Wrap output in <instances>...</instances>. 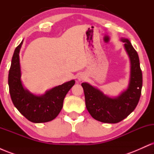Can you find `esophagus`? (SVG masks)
<instances>
[{"label": "esophagus", "instance_id": "1", "mask_svg": "<svg viewBox=\"0 0 154 154\" xmlns=\"http://www.w3.org/2000/svg\"><path fill=\"white\" fill-rule=\"evenodd\" d=\"M86 79V76L84 75V74H80V75H79L78 76V79L79 81L81 80H84V79Z\"/></svg>", "mask_w": 154, "mask_h": 154}]
</instances>
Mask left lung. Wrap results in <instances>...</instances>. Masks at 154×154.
<instances>
[{
    "label": "left lung",
    "mask_w": 154,
    "mask_h": 154,
    "mask_svg": "<svg viewBox=\"0 0 154 154\" xmlns=\"http://www.w3.org/2000/svg\"><path fill=\"white\" fill-rule=\"evenodd\" d=\"M130 61L128 87L116 97L104 94L98 88L82 82L85 105L92 117L104 123H118L135 110L140 100L143 85L142 71L138 54L127 38H121Z\"/></svg>",
    "instance_id": "1"
}]
</instances>
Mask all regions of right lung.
Returning <instances> with one entry per match:
<instances>
[{"mask_svg": "<svg viewBox=\"0 0 154 154\" xmlns=\"http://www.w3.org/2000/svg\"><path fill=\"white\" fill-rule=\"evenodd\" d=\"M23 40L16 48L8 73L9 92L14 106L29 121L43 123L54 119L63 107L66 93L75 85V79L64 82L45 91L43 95H35L23 85L19 52Z\"/></svg>", "mask_w": 154, "mask_h": 154, "instance_id": "1", "label": "right lung"}]
</instances>
